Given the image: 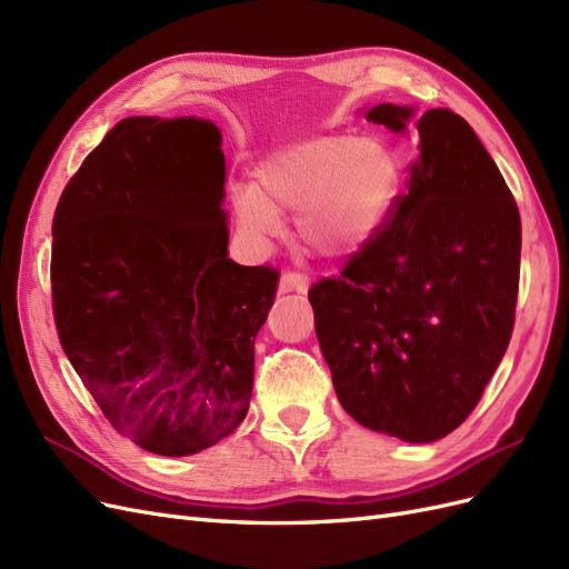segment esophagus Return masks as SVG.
<instances>
[{
  "label": "esophagus",
  "instance_id": "1",
  "mask_svg": "<svg viewBox=\"0 0 569 569\" xmlns=\"http://www.w3.org/2000/svg\"><path fill=\"white\" fill-rule=\"evenodd\" d=\"M308 287H311V280H308V274L303 272H295V270H287L280 280V291L282 295H289V291H297V295H306Z\"/></svg>",
  "mask_w": 569,
  "mask_h": 569
}]
</instances>
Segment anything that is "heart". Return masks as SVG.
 <instances>
[{
  "mask_svg": "<svg viewBox=\"0 0 569 569\" xmlns=\"http://www.w3.org/2000/svg\"><path fill=\"white\" fill-rule=\"evenodd\" d=\"M256 187L237 199L247 232L266 242L282 232L280 216H291L308 249L343 258L382 228L399 197L401 168L382 142L322 134L270 159Z\"/></svg>",
  "mask_w": 569,
  "mask_h": 569,
  "instance_id": "b5f03b06",
  "label": "heart"
}]
</instances>
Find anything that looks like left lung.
Masks as SVG:
<instances>
[{"mask_svg": "<svg viewBox=\"0 0 569 569\" xmlns=\"http://www.w3.org/2000/svg\"><path fill=\"white\" fill-rule=\"evenodd\" d=\"M412 116L396 104L366 113L393 132ZM412 134L408 194L308 301L343 410L372 432L429 443L465 422L508 349L522 222L468 120L432 109Z\"/></svg>", "mask_w": 569, "mask_h": 569, "instance_id": "obj_1", "label": "left lung"}]
</instances>
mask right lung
<instances>
[{
	"mask_svg": "<svg viewBox=\"0 0 569 569\" xmlns=\"http://www.w3.org/2000/svg\"><path fill=\"white\" fill-rule=\"evenodd\" d=\"M216 123L130 116L66 184L51 222L61 347L120 435L192 456L247 418L253 339L278 270L228 258Z\"/></svg>",
	"mask_w": 569,
	"mask_h": 569,
	"instance_id": "right-lung-1",
	"label": "right lung"
}]
</instances>
